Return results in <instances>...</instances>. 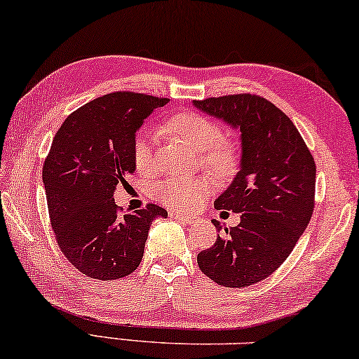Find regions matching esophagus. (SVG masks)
<instances>
[{"instance_id": "esophagus-1", "label": "esophagus", "mask_w": 359, "mask_h": 359, "mask_svg": "<svg viewBox=\"0 0 359 359\" xmlns=\"http://www.w3.org/2000/svg\"><path fill=\"white\" fill-rule=\"evenodd\" d=\"M172 218L180 219V222H183L186 224L196 222V217H191V215H183V213H172Z\"/></svg>"}]
</instances>
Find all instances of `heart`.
Wrapping results in <instances>:
<instances>
[{"label": "heart", "instance_id": "heart-1", "mask_svg": "<svg viewBox=\"0 0 359 359\" xmlns=\"http://www.w3.org/2000/svg\"><path fill=\"white\" fill-rule=\"evenodd\" d=\"M162 133L183 144L189 146L198 154V161L203 168L226 178L239 167V144L229 136H223L222 126L205 115L194 110H180L162 122ZM133 162L140 173L152 170V146L146 135H140L133 142ZM210 192V181L205 176L197 178H172L158 186L165 205L175 210H192Z\"/></svg>", "mask_w": 359, "mask_h": 359}]
</instances>
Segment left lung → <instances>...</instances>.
Here are the masks:
<instances>
[{
    "instance_id": "left-lung-1",
    "label": "left lung",
    "mask_w": 359,
    "mask_h": 359,
    "mask_svg": "<svg viewBox=\"0 0 359 359\" xmlns=\"http://www.w3.org/2000/svg\"><path fill=\"white\" fill-rule=\"evenodd\" d=\"M194 106L239 126L242 140L239 173L215 201L217 210L241 213V223L198 253V268L224 287H247L285 262L310 223L316 163L297 126L268 99L241 93Z\"/></svg>"
}]
</instances>
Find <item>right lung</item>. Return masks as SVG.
Masks as SVG:
<instances>
[{
	"mask_svg": "<svg viewBox=\"0 0 359 359\" xmlns=\"http://www.w3.org/2000/svg\"><path fill=\"white\" fill-rule=\"evenodd\" d=\"M170 99L117 91L93 99L60 125L43 163L48 212L64 257L88 278L114 280L140 266L149 228L167 210L122 213L117 184L135 173L136 131Z\"/></svg>",
	"mask_w": 359,
	"mask_h": 359,
	"instance_id": "add662e5",
	"label": "right lung"
}]
</instances>
